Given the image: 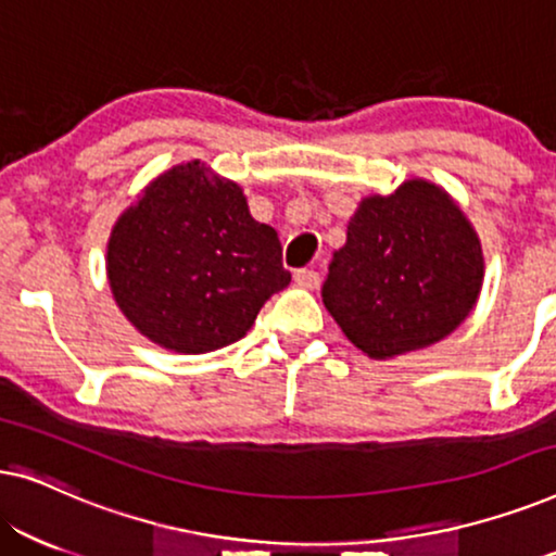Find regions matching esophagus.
<instances>
[{"mask_svg": "<svg viewBox=\"0 0 556 556\" xmlns=\"http://www.w3.org/2000/svg\"><path fill=\"white\" fill-rule=\"evenodd\" d=\"M293 280H295V286L306 288V291H314V288H318V283H321V276L311 268H301V270H295Z\"/></svg>", "mask_w": 556, "mask_h": 556, "instance_id": "34e87169", "label": "esophagus"}]
</instances>
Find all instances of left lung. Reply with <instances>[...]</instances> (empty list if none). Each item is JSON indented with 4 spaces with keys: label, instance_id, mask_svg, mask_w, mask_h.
<instances>
[{
    "label": "left lung",
    "instance_id": "obj_1",
    "mask_svg": "<svg viewBox=\"0 0 556 556\" xmlns=\"http://www.w3.org/2000/svg\"><path fill=\"white\" fill-rule=\"evenodd\" d=\"M481 240L458 202L428 179L369 194L331 257L324 306L369 359L451 337L483 286Z\"/></svg>",
    "mask_w": 556,
    "mask_h": 556
}]
</instances>
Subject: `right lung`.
<instances>
[{"mask_svg": "<svg viewBox=\"0 0 556 556\" xmlns=\"http://www.w3.org/2000/svg\"><path fill=\"white\" fill-rule=\"evenodd\" d=\"M105 273L134 329L177 354L242 339L291 283L278 232L250 215L238 181L200 159L159 174L121 212Z\"/></svg>", "mask_w": 556, "mask_h": 556, "instance_id": "right-lung-1", "label": "right lung"}]
</instances>
